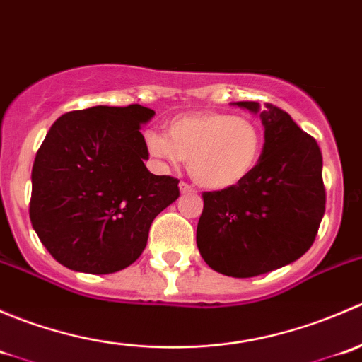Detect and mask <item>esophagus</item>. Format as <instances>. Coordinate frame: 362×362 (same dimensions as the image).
<instances>
[{
    "label": "esophagus",
    "instance_id": "esophagus-1",
    "mask_svg": "<svg viewBox=\"0 0 362 362\" xmlns=\"http://www.w3.org/2000/svg\"><path fill=\"white\" fill-rule=\"evenodd\" d=\"M178 187H180L182 194H192V192H194V189H192L189 184H185V182H180V185H178Z\"/></svg>",
    "mask_w": 362,
    "mask_h": 362
}]
</instances>
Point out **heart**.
<instances>
[{
	"instance_id": "1",
	"label": "heart",
	"mask_w": 362,
	"mask_h": 362,
	"mask_svg": "<svg viewBox=\"0 0 362 362\" xmlns=\"http://www.w3.org/2000/svg\"><path fill=\"white\" fill-rule=\"evenodd\" d=\"M151 156L170 164L187 160L189 175L210 191L236 187L250 177L262 152L261 127L247 117L192 112L171 119L166 136L145 134Z\"/></svg>"
}]
</instances>
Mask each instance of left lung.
<instances>
[{
    "mask_svg": "<svg viewBox=\"0 0 362 362\" xmlns=\"http://www.w3.org/2000/svg\"><path fill=\"white\" fill-rule=\"evenodd\" d=\"M238 107L261 115L264 147L236 187L203 192L196 243L208 266L249 279L301 257L315 242L326 210L322 154L287 112L255 101Z\"/></svg>",
    "mask_w": 362,
    "mask_h": 362,
    "instance_id": "1",
    "label": "left lung"
}]
</instances>
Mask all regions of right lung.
Wrapping results in <instances>:
<instances>
[{"label":"right lung","mask_w":362,"mask_h":362,"mask_svg":"<svg viewBox=\"0 0 362 362\" xmlns=\"http://www.w3.org/2000/svg\"><path fill=\"white\" fill-rule=\"evenodd\" d=\"M141 105L61 115L36 152L29 218L40 242L69 269L108 275L144 252L152 221L180 196L177 178L144 160Z\"/></svg>","instance_id":"right-lung-1"}]
</instances>
